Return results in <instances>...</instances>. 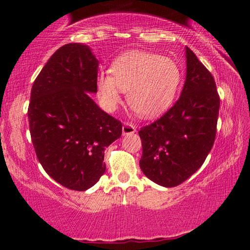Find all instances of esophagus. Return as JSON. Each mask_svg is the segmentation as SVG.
<instances>
[{
	"label": "esophagus",
	"mask_w": 250,
	"mask_h": 250,
	"mask_svg": "<svg viewBox=\"0 0 250 250\" xmlns=\"http://www.w3.org/2000/svg\"><path fill=\"white\" fill-rule=\"evenodd\" d=\"M136 131L135 126L131 124V123H125L124 125H123V135H129V134H133Z\"/></svg>",
	"instance_id": "1"
}]
</instances>
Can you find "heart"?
<instances>
[{
  "label": "heart",
  "mask_w": 250,
  "mask_h": 250,
  "mask_svg": "<svg viewBox=\"0 0 250 250\" xmlns=\"http://www.w3.org/2000/svg\"><path fill=\"white\" fill-rule=\"evenodd\" d=\"M182 71L175 61L151 52H129L112 62L110 76L100 75L98 91L101 100L114 108L127 92V104L143 118L165 112L179 91Z\"/></svg>",
  "instance_id": "heart-1"
}]
</instances>
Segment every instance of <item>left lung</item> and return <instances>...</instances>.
Here are the masks:
<instances>
[{"instance_id":"1","label":"left lung","mask_w":250,"mask_h":250,"mask_svg":"<svg viewBox=\"0 0 250 250\" xmlns=\"http://www.w3.org/2000/svg\"><path fill=\"white\" fill-rule=\"evenodd\" d=\"M187 80L172 108L140 128V167L159 186L173 188L197 172L213 148L220 111V95L213 75L189 47Z\"/></svg>"}]
</instances>
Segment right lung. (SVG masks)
<instances>
[{"label":"right lung","instance_id":"obj_1","mask_svg":"<svg viewBox=\"0 0 250 250\" xmlns=\"http://www.w3.org/2000/svg\"><path fill=\"white\" fill-rule=\"evenodd\" d=\"M97 60L86 45L61 46L34 81L28 121L37 159L67 189L85 191L105 172L104 149L122 135V122L101 110Z\"/></svg>","mask_w":250,"mask_h":250}]
</instances>
